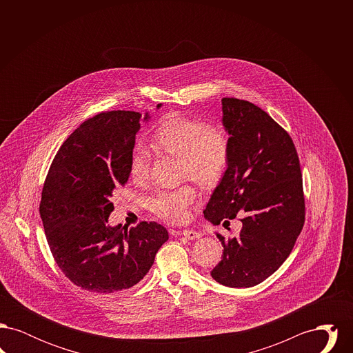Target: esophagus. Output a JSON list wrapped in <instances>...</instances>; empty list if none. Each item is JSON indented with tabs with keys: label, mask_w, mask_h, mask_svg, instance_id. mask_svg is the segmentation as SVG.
Segmentation results:
<instances>
[{
	"label": "esophagus",
	"mask_w": 353,
	"mask_h": 353,
	"mask_svg": "<svg viewBox=\"0 0 353 353\" xmlns=\"http://www.w3.org/2000/svg\"><path fill=\"white\" fill-rule=\"evenodd\" d=\"M183 235H184L186 239H189V241H196V239H200L202 236L201 233L194 232V230H184Z\"/></svg>",
	"instance_id": "obj_1"
}]
</instances>
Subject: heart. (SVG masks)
Returning <instances> with one entry per match:
<instances>
[{
  "mask_svg": "<svg viewBox=\"0 0 353 353\" xmlns=\"http://www.w3.org/2000/svg\"><path fill=\"white\" fill-rule=\"evenodd\" d=\"M151 144L159 151L181 157V170L200 185H213L225 173L229 161V140L223 131L202 120L168 115L152 134ZM150 159L136 150L130 160V176L136 183L148 177ZM196 200V192L185 185L172 190H160L152 197V212L169 222H184Z\"/></svg>",
  "mask_w": 353,
  "mask_h": 353,
  "instance_id": "1",
  "label": "heart"
}]
</instances>
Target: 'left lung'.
Returning a JSON list of instances; mask_svg holds the SVG:
<instances>
[{"label": "left lung", "instance_id": "1", "mask_svg": "<svg viewBox=\"0 0 353 353\" xmlns=\"http://www.w3.org/2000/svg\"><path fill=\"white\" fill-rule=\"evenodd\" d=\"M222 125L229 136V161L203 216L229 225L242 214V229L225 239L212 278L228 287L259 285L282 266L304 223L302 173L290 134L250 101H222Z\"/></svg>", "mask_w": 353, "mask_h": 353}]
</instances>
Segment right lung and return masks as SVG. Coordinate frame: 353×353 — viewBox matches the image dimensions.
<instances>
[{
    "label": "right lung",
    "instance_id": "1",
    "mask_svg": "<svg viewBox=\"0 0 353 353\" xmlns=\"http://www.w3.org/2000/svg\"><path fill=\"white\" fill-rule=\"evenodd\" d=\"M150 119L148 111H110L85 120L55 154L43 185L39 213L51 254L68 279L90 292L139 283L168 241L157 222L130 230L108 223L112 194L130 177L136 134Z\"/></svg>",
    "mask_w": 353,
    "mask_h": 353
}]
</instances>
